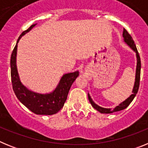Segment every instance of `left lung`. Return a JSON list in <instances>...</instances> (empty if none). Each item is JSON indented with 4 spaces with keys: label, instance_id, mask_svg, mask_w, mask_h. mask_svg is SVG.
Returning <instances> with one entry per match:
<instances>
[{
    "label": "left lung",
    "instance_id": "1",
    "mask_svg": "<svg viewBox=\"0 0 148 148\" xmlns=\"http://www.w3.org/2000/svg\"><path fill=\"white\" fill-rule=\"evenodd\" d=\"M123 37H124V40H125V42L130 46V47L135 51L136 53V57H137V66H136V82L135 84H134V87H133V94L130 95V97L127 99L125 101H123L121 104H120L119 105L117 106L115 109H107V108H101L99 106L96 105L95 103L92 101V100L91 99L90 96L88 94V99L90 101V104H92V106L95 108V110H97L98 111H99L100 113H114V112H116V111H119L121 110H124L125 108H127L129 106V104L132 102V101L133 100V99L135 98L136 95L138 92V87H139V82H140V73H141V59H140V56H139V54H138V52L137 50L136 46L135 43H134V40L132 38L131 35L128 33V32L127 31V29H125L124 28V30H123Z\"/></svg>",
    "mask_w": 148,
    "mask_h": 148
}]
</instances>
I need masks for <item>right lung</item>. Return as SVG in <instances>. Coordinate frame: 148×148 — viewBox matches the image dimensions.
<instances>
[{
	"label": "right lung",
	"mask_w": 148,
	"mask_h": 148,
	"mask_svg": "<svg viewBox=\"0 0 148 148\" xmlns=\"http://www.w3.org/2000/svg\"><path fill=\"white\" fill-rule=\"evenodd\" d=\"M35 25V24H33L22 32L18 38L16 45L12 53L10 66L12 89L18 100L32 113L38 115H53L58 113L64 107V104L67 99L69 90L73 82L78 76V72L68 73L63 75L57 88L50 94L42 95L27 90L22 84L19 80L16 68L17 44L22 35L28 32Z\"/></svg>",
	"instance_id": "add662e5"
}]
</instances>
